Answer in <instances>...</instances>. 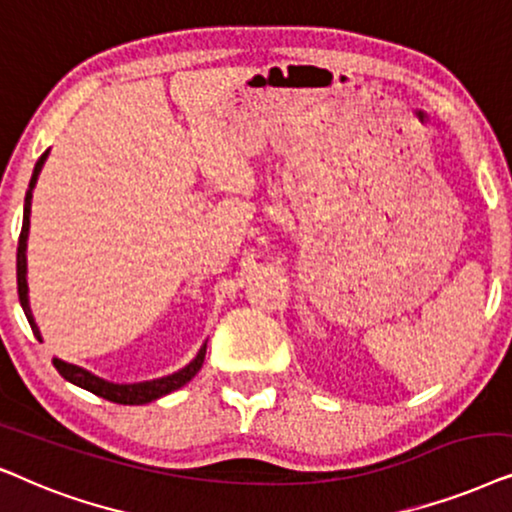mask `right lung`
Segmentation results:
<instances>
[{"instance_id":"right-lung-1","label":"right lung","mask_w":512,"mask_h":512,"mask_svg":"<svg viewBox=\"0 0 512 512\" xmlns=\"http://www.w3.org/2000/svg\"><path fill=\"white\" fill-rule=\"evenodd\" d=\"M46 156H49V149H46V152H44L42 156H39L37 166H34L32 180H30V189H27V194H25L23 229H20L18 257H16V274H18V297H20V306H23V311H25V316H27V323H30L34 337H37L39 342H42V335H39V327H37V323H34V318H32L30 304H27V281H25L27 260H25V250H27V231H30L32 187H34V182H37L39 173H42V166H44ZM203 358H206V344L201 346L199 356H196L187 367H182L180 372L170 374V377L154 379V381H140V384H109V381L95 377V374L81 370V367H77V365L63 363V360H60V358H53V367H56V370L60 372V377L70 381V384L79 386V388H86V391L100 395V398L109 400V403H117V405H145V403H152V400H156V398H161V395H166V393H170V391H177V388H180V386H185L187 381L192 379L194 374L201 370Z\"/></svg>"}]
</instances>
